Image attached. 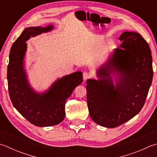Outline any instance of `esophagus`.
<instances>
[{"label":"esophagus","instance_id":"1","mask_svg":"<svg viewBox=\"0 0 157 157\" xmlns=\"http://www.w3.org/2000/svg\"><path fill=\"white\" fill-rule=\"evenodd\" d=\"M91 78V75H90V74L89 73L84 72V73H83V78H84V80H86V79H89V78Z\"/></svg>","mask_w":157,"mask_h":157}]
</instances>
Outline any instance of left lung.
<instances>
[{
  "label": "left lung",
  "instance_id": "8db88e82",
  "mask_svg": "<svg viewBox=\"0 0 157 157\" xmlns=\"http://www.w3.org/2000/svg\"><path fill=\"white\" fill-rule=\"evenodd\" d=\"M120 48L98 71L99 80H87V104L96 124L115 128L130 120L144 106L153 77L152 59L147 42L140 34L126 31ZM120 73L115 88L109 74Z\"/></svg>",
  "mask_w": 157,
  "mask_h": 157
}]
</instances>
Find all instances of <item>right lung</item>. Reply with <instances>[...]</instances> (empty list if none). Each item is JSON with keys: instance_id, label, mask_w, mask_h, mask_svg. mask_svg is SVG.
<instances>
[{"instance_id": "obj_1", "label": "right lung", "mask_w": 157, "mask_h": 157, "mask_svg": "<svg viewBox=\"0 0 157 157\" xmlns=\"http://www.w3.org/2000/svg\"><path fill=\"white\" fill-rule=\"evenodd\" d=\"M53 27H29L13 42L11 48L7 67L8 90L13 106L36 126H54L60 123L65 117V102L73 90L82 82L80 71L58 79L46 93H34L28 85L22 67L26 42L31 37L51 31Z\"/></svg>"}]
</instances>
